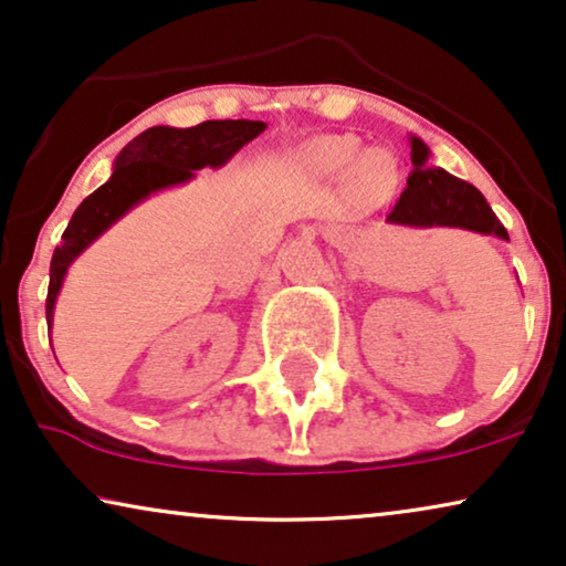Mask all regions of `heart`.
I'll return each mask as SVG.
<instances>
[{
  "instance_id": "1",
  "label": "heart",
  "mask_w": 566,
  "mask_h": 566,
  "mask_svg": "<svg viewBox=\"0 0 566 566\" xmlns=\"http://www.w3.org/2000/svg\"><path fill=\"white\" fill-rule=\"evenodd\" d=\"M296 161L306 172L319 177H337L347 172L350 188H374V192L391 190L399 180V159L384 146L360 149L355 136H319L304 144Z\"/></svg>"
}]
</instances>
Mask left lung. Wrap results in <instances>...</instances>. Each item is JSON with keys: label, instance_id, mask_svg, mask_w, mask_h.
Returning <instances> with one entry per match:
<instances>
[{"label": "left lung", "instance_id": "8db88e82", "mask_svg": "<svg viewBox=\"0 0 566 566\" xmlns=\"http://www.w3.org/2000/svg\"><path fill=\"white\" fill-rule=\"evenodd\" d=\"M409 159H412V175L407 177V188L401 190L386 221L394 227H453L507 239L505 227L492 213L482 192L432 165L430 149L422 138L409 136Z\"/></svg>", "mask_w": 566, "mask_h": 566}]
</instances>
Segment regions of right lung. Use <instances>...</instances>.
Wrapping results in <instances>:
<instances>
[{"label":"right lung","instance_id":"right-lung-1","mask_svg":"<svg viewBox=\"0 0 566 566\" xmlns=\"http://www.w3.org/2000/svg\"><path fill=\"white\" fill-rule=\"evenodd\" d=\"M265 128L268 123L262 120H206L192 128L154 126L123 146L115 157L111 180L82 200L61 234V244L53 250L45 298L49 329L66 270L97 237L154 192L190 182L196 169L223 167Z\"/></svg>","mask_w":566,"mask_h":566}]
</instances>
